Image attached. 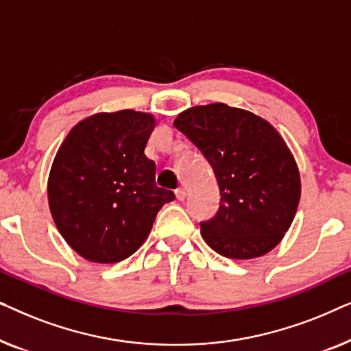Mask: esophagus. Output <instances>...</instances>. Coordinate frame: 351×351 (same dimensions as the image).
<instances>
[{
    "mask_svg": "<svg viewBox=\"0 0 351 351\" xmlns=\"http://www.w3.org/2000/svg\"><path fill=\"white\" fill-rule=\"evenodd\" d=\"M176 198L179 201H184L186 198V190H184V189L176 190Z\"/></svg>",
    "mask_w": 351,
    "mask_h": 351,
    "instance_id": "esophagus-1",
    "label": "esophagus"
}]
</instances>
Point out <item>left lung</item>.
<instances>
[{
  "instance_id": "obj_1",
  "label": "left lung",
  "mask_w": 351,
  "mask_h": 351,
  "mask_svg": "<svg viewBox=\"0 0 351 351\" xmlns=\"http://www.w3.org/2000/svg\"><path fill=\"white\" fill-rule=\"evenodd\" d=\"M213 166L220 208L201 222L204 241L228 258L261 257L278 246L294 220L300 174L275 128L247 110L209 104L176 118Z\"/></svg>"
}]
</instances>
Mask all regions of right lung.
<instances>
[{
  "label": "right lung",
  "instance_id": "right-lung-1",
  "mask_svg": "<svg viewBox=\"0 0 351 351\" xmlns=\"http://www.w3.org/2000/svg\"><path fill=\"white\" fill-rule=\"evenodd\" d=\"M150 113L121 110L83 119L62 142L47 180L56 227L70 247L95 263H117L145 241L158 210L176 198L156 186L145 156Z\"/></svg>",
  "mask_w": 351,
  "mask_h": 351
}]
</instances>
